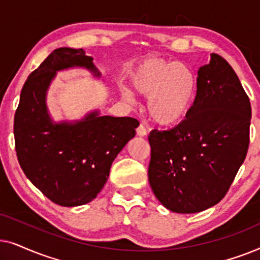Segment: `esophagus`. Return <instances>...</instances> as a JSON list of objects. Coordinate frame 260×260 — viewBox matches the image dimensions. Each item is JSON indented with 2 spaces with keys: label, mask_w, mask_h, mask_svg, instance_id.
Wrapping results in <instances>:
<instances>
[{
  "label": "esophagus",
  "mask_w": 260,
  "mask_h": 260,
  "mask_svg": "<svg viewBox=\"0 0 260 260\" xmlns=\"http://www.w3.org/2000/svg\"><path fill=\"white\" fill-rule=\"evenodd\" d=\"M147 127H145L143 124H140V126L137 127V135L138 136H141V137H144V136H147Z\"/></svg>",
  "instance_id": "1"
}]
</instances>
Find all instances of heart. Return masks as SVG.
<instances>
[{"label": "heart", "mask_w": 260, "mask_h": 260, "mask_svg": "<svg viewBox=\"0 0 260 260\" xmlns=\"http://www.w3.org/2000/svg\"><path fill=\"white\" fill-rule=\"evenodd\" d=\"M134 91L149 99L148 113L155 123L173 126L189 113L198 93V79L187 63L149 59L138 66L131 77ZM124 101L133 95L123 91Z\"/></svg>", "instance_id": "b5f03b06"}]
</instances>
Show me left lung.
<instances>
[{
    "mask_svg": "<svg viewBox=\"0 0 260 260\" xmlns=\"http://www.w3.org/2000/svg\"><path fill=\"white\" fill-rule=\"evenodd\" d=\"M251 104L232 67L213 53L198 71V93L186 118L152 130L149 183L169 211L190 214L221 201L250 144Z\"/></svg>",
    "mask_w": 260,
    "mask_h": 260,
    "instance_id": "obj_1",
    "label": "left lung"
}]
</instances>
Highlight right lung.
Listing matches in <instances>:
<instances>
[{
  "label": "right lung",
  "mask_w": 260,
  "mask_h": 260,
  "mask_svg": "<svg viewBox=\"0 0 260 260\" xmlns=\"http://www.w3.org/2000/svg\"><path fill=\"white\" fill-rule=\"evenodd\" d=\"M84 67L101 77L84 49H54L24 83L14 118L17 159L23 173L56 205L74 207L97 197L110 168L140 125L131 117L87 113L83 119L55 123L46 95L58 71Z\"/></svg>",
  "instance_id": "obj_1"
}]
</instances>
